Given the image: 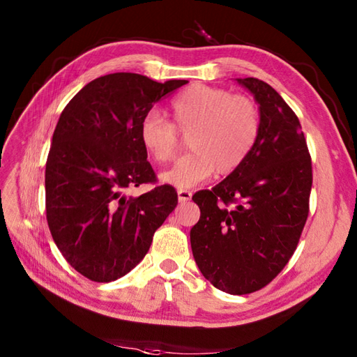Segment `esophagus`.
Returning <instances> with one entry per match:
<instances>
[{
	"mask_svg": "<svg viewBox=\"0 0 357 357\" xmlns=\"http://www.w3.org/2000/svg\"><path fill=\"white\" fill-rule=\"evenodd\" d=\"M192 199V192L188 190H178V201L179 202H187Z\"/></svg>",
	"mask_w": 357,
	"mask_h": 357,
	"instance_id": "esophagus-1",
	"label": "esophagus"
}]
</instances>
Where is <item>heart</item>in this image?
<instances>
[{
  "mask_svg": "<svg viewBox=\"0 0 357 357\" xmlns=\"http://www.w3.org/2000/svg\"><path fill=\"white\" fill-rule=\"evenodd\" d=\"M174 126L161 113L150 110L142 116L139 138L156 162H169L181 147L178 128L188 135L192 151L161 174L165 184L188 188L211 174H229L244 164L253 150L261 128L257 104L247 95L193 84L172 104Z\"/></svg>",
  "mask_w": 357,
  "mask_h": 357,
  "instance_id": "b5f03b06",
  "label": "heart"
}]
</instances>
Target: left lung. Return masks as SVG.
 Wrapping results in <instances>:
<instances>
[{
    "label": "left lung",
    "instance_id": "8db88e82",
    "mask_svg": "<svg viewBox=\"0 0 357 357\" xmlns=\"http://www.w3.org/2000/svg\"><path fill=\"white\" fill-rule=\"evenodd\" d=\"M259 104L261 128L239 169L195 193L201 218L190 230L193 257L218 290L248 294L290 261L308 216L312 158L298 116L275 89L238 78Z\"/></svg>",
    "mask_w": 357,
    "mask_h": 357
}]
</instances>
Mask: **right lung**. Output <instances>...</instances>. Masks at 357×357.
Wrapping results in <instances>:
<instances>
[{"mask_svg": "<svg viewBox=\"0 0 357 357\" xmlns=\"http://www.w3.org/2000/svg\"><path fill=\"white\" fill-rule=\"evenodd\" d=\"M187 82L105 75L82 87L58 119L45 162V215L59 252L90 280L110 282L135 268L176 207L172 185L138 198L126 192L156 183L141 119Z\"/></svg>", "mask_w": 357, "mask_h": 357, "instance_id": "right-lung-1", "label": "right lung"}]
</instances>
